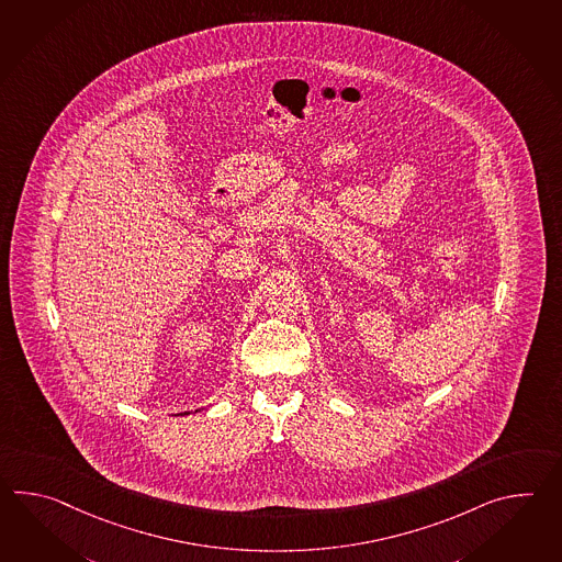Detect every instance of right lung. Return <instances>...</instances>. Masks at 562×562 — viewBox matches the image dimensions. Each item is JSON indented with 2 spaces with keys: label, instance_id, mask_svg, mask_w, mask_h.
<instances>
[{
  "label": "right lung",
  "instance_id": "right-lung-1",
  "mask_svg": "<svg viewBox=\"0 0 562 562\" xmlns=\"http://www.w3.org/2000/svg\"><path fill=\"white\" fill-rule=\"evenodd\" d=\"M198 412H200V409H198ZM183 415H189V412L183 413Z\"/></svg>",
  "mask_w": 562,
  "mask_h": 562
}]
</instances>
